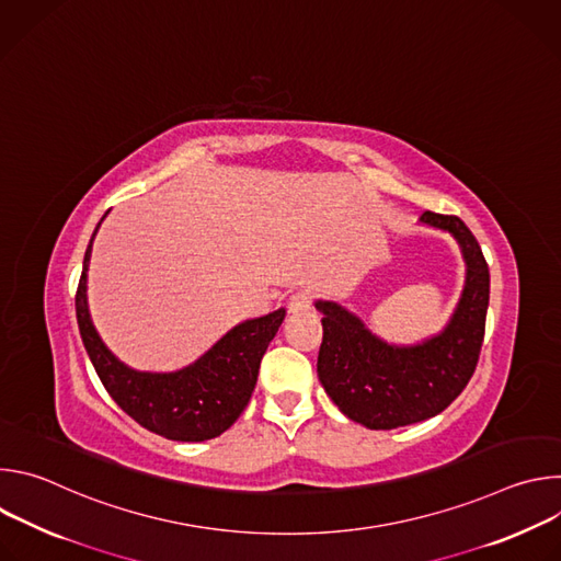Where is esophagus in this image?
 Masks as SVG:
<instances>
[{
  "label": "esophagus",
  "mask_w": 561,
  "mask_h": 561,
  "mask_svg": "<svg viewBox=\"0 0 561 561\" xmlns=\"http://www.w3.org/2000/svg\"><path fill=\"white\" fill-rule=\"evenodd\" d=\"M310 306H312V297H310L308 290H297L288 297V310L295 312V314L306 312Z\"/></svg>",
  "instance_id": "esophagus-1"
}]
</instances>
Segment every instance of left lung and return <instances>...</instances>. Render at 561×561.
I'll return each mask as SVG.
<instances>
[{"label":"left lung","instance_id":"1","mask_svg":"<svg viewBox=\"0 0 561 561\" xmlns=\"http://www.w3.org/2000/svg\"><path fill=\"white\" fill-rule=\"evenodd\" d=\"M420 224L450 232L466 282L450 322L420 344H390L348 308L317 299L324 340L317 375L340 411L370 428L390 431L435 417L466 388L484 342L491 295L489 264L468 226L455 215L426 210Z\"/></svg>","mask_w":561,"mask_h":561}]
</instances>
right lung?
Wrapping results in <instances>:
<instances>
[{"label":"right lung","instance_id":"right-lung-1","mask_svg":"<svg viewBox=\"0 0 561 561\" xmlns=\"http://www.w3.org/2000/svg\"><path fill=\"white\" fill-rule=\"evenodd\" d=\"M104 217L89 242L75 295L79 335L104 388L126 415L150 433L173 442H206L221 435L247 409L262 357L279 331L286 310L279 308L237 324L199 359L180 370L146 373L126 366L102 342L89 312V264L93 239Z\"/></svg>","mask_w":561,"mask_h":561}]
</instances>
